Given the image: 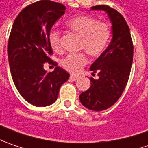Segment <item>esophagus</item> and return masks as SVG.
<instances>
[{
	"label": "esophagus",
	"instance_id": "34e87169",
	"mask_svg": "<svg viewBox=\"0 0 148 148\" xmlns=\"http://www.w3.org/2000/svg\"><path fill=\"white\" fill-rule=\"evenodd\" d=\"M70 78H71L73 80H76V79H79V76H78V75H74V74H71V75H70Z\"/></svg>",
	"mask_w": 148,
	"mask_h": 148
}]
</instances>
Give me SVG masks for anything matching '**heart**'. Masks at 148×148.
Instances as JSON below:
<instances>
[{
	"label": "heart",
	"mask_w": 148,
	"mask_h": 148,
	"mask_svg": "<svg viewBox=\"0 0 148 148\" xmlns=\"http://www.w3.org/2000/svg\"><path fill=\"white\" fill-rule=\"evenodd\" d=\"M66 26L71 32L80 37L79 48L92 57L101 55L108 47L111 39L109 25L89 16H77L69 19ZM50 46L55 51L61 50V32L51 29L48 36ZM87 63L86 55L83 52L69 54L62 59L61 66L71 73H78Z\"/></svg>",
	"instance_id": "1"
}]
</instances>
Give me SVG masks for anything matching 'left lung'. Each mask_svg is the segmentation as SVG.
I'll return each instance as SVG.
<instances>
[{"label":"left lung","mask_w":148,"mask_h":148,"mask_svg":"<svg viewBox=\"0 0 148 148\" xmlns=\"http://www.w3.org/2000/svg\"><path fill=\"white\" fill-rule=\"evenodd\" d=\"M92 10L106 11L112 22V38L105 51L90 67L93 75L91 86L79 95L84 106L93 111H102L112 106L120 98L129 79L133 58V45L130 29L123 16L112 7L99 5Z\"/></svg>","instance_id":"1"}]
</instances>
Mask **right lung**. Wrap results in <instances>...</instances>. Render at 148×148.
I'll return each mask as SVG.
<instances>
[{
  "label": "right lung",
  "mask_w": 148,
  "mask_h": 148,
  "mask_svg": "<svg viewBox=\"0 0 148 148\" xmlns=\"http://www.w3.org/2000/svg\"><path fill=\"white\" fill-rule=\"evenodd\" d=\"M65 9L52 1H36L19 13L10 30L7 53L11 76L18 92L34 106L54 103L69 78L67 71L58 66L53 72L44 69L45 63L55 64L49 57L53 51L48 36Z\"/></svg>",
  "instance_id": "obj_1"
}]
</instances>
